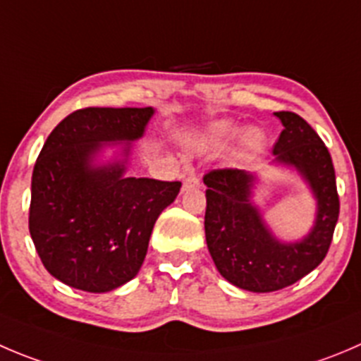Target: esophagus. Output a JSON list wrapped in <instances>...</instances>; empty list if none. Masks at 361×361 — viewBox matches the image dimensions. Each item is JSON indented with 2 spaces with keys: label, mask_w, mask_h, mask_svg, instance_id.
<instances>
[{
  "label": "esophagus",
  "mask_w": 361,
  "mask_h": 361,
  "mask_svg": "<svg viewBox=\"0 0 361 361\" xmlns=\"http://www.w3.org/2000/svg\"><path fill=\"white\" fill-rule=\"evenodd\" d=\"M199 185H201V181H199V178L195 176V174H185V178H183V190H188V188L199 187Z\"/></svg>",
  "instance_id": "obj_1"
}]
</instances>
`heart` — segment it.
<instances>
[{
	"mask_svg": "<svg viewBox=\"0 0 361 361\" xmlns=\"http://www.w3.org/2000/svg\"><path fill=\"white\" fill-rule=\"evenodd\" d=\"M238 134V128L233 127L229 123H219L209 130V134L206 135L204 139L201 141V148L202 149H216V148H222L229 139H233L234 135ZM261 141V134L257 130H250L247 135H245V145L248 148L255 146L257 142Z\"/></svg>",
	"mask_w": 361,
	"mask_h": 361,
	"instance_id": "heart-1",
	"label": "heart"
}]
</instances>
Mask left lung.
I'll return each instance as SVG.
<instances>
[{
  "label": "left lung",
  "mask_w": 361,
  "mask_h": 361,
  "mask_svg": "<svg viewBox=\"0 0 361 361\" xmlns=\"http://www.w3.org/2000/svg\"><path fill=\"white\" fill-rule=\"evenodd\" d=\"M275 116L284 130L274 146L277 162L293 166L309 181L317 199L316 224L298 243H282L269 233L250 202L255 176L241 169L204 174L206 243L226 281L254 293H271L295 284L321 264L331 245L341 201L331 155L317 132L291 111Z\"/></svg>",
  "instance_id": "8db88e82"
}]
</instances>
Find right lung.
Here are the masks:
<instances>
[{
    "label": "right lung",
    "mask_w": 361,
    "mask_h": 361,
    "mask_svg": "<svg viewBox=\"0 0 361 361\" xmlns=\"http://www.w3.org/2000/svg\"><path fill=\"white\" fill-rule=\"evenodd\" d=\"M152 116V107H86L49 134L31 178L30 234L63 284L107 293L141 269L153 226L181 183L127 178L125 164L92 167V159L104 142L141 137Z\"/></svg>",
    "instance_id": "add662e5"
}]
</instances>
